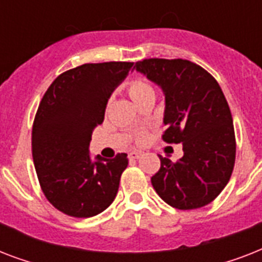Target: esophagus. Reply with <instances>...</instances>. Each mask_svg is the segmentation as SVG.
I'll list each match as a JSON object with an SVG mask.
<instances>
[{"label":"esophagus","mask_w":262,"mask_h":262,"mask_svg":"<svg viewBox=\"0 0 262 262\" xmlns=\"http://www.w3.org/2000/svg\"><path fill=\"white\" fill-rule=\"evenodd\" d=\"M143 155V152H140V151H132L129 152V159H139L140 156Z\"/></svg>","instance_id":"obj_1"}]
</instances>
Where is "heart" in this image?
I'll return each instance as SVG.
<instances>
[{"label":"heart","mask_w":262,"mask_h":262,"mask_svg":"<svg viewBox=\"0 0 262 262\" xmlns=\"http://www.w3.org/2000/svg\"><path fill=\"white\" fill-rule=\"evenodd\" d=\"M127 95L130 96V99L135 103H139L140 100H143L147 96L155 95L154 88L144 80H132L126 84Z\"/></svg>","instance_id":"b5f03b06"}]
</instances>
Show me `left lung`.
Instances as JSON below:
<instances>
[{
	"label": "left lung",
	"mask_w": 262,
	"mask_h": 262,
	"mask_svg": "<svg viewBox=\"0 0 262 262\" xmlns=\"http://www.w3.org/2000/svg\"><path fill=\"white\" fill-rule=\"evenodd\" d=\"M135 69L163 91V140L183 145V156L175 163L160 156L152 186L177 209L212 203L235 163L234 125L223 91L205 69L186 59H144Z\"/></svg>",
	"instance_id": "8db88e82"
}]
</instances>
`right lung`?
<instances>
[{
    "label": "right lung",
    "mask_w": 262,
    "mask_h": 262,
    "mask_svg": "<svg viewBox=\"0 0 262 262\" xmlns=\"http://www.w3.org/2000/svg\"><path fill=\"white\" fill-rule=\"evenodd\" d=\"M133 62L84 63L51 83L35 115L32 158L46 199L75 217L103 212L118 193L126 154L114 159L90 155L94 127L104 119L114 90Z\"/></svg>",
    "instance_id": "add662e5"
}]
</instances>
